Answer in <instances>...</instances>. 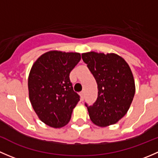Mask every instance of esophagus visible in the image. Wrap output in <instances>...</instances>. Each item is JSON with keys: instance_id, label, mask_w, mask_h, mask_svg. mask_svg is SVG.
<instances>
[{"instance_id": "34e87169", "label": "esophagus", "mask_w": 158, "mask_h": 158, "mask_svg": "<svg viewBox=\"0 0 158 158\" xmlns=\"http://www.w3.org/2000/svg\"><path fill=\"white\" fill-rule=\"evenodd\" d=\"M79 95H80V97H81V100H83L84 99V92H81L80 93H79Z\"/></svg>"}]
</instances>
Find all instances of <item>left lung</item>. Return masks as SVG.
Listing matches in <instances>:
<instances>
[{
    "mask_svg": "<svg viewBox=\"0 0 158 158\" xmlns=\"http://www.w3.org/2000/svg\"><path fill=\"white\" fill-rule=\"evenodd\" d=\"M86 63L98 85V98L88 106L92 123L107 127L117 123L128 112L135 93V83L130 66L115 53L84 52Z\"/></svg>",
    "mask_w": 158,
    "mask_h": 158,
    "instance_id": "obj_1",
    "label": "left lung"
}]
</instances>
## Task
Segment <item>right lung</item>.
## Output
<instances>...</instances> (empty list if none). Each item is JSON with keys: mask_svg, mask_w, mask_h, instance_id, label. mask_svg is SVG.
<instances>
[{"mask_svg": "<svg viewBox=\"0 0 158 158\" xmlns=\"http://www.w3.org/2000/svg\"><path fill=\"white\" fill-rule=\"evenodd\" d=\"M80 60L79 52L50 50L32 66L28 76L30 103L38 118L49 127L60 128L67 125L79 102L69 73Z\"/></svg>", "mask_w": 158, "mask_h": 158, "instance_id": "right-lung-1", "label": "right lung"}]
</instances>
